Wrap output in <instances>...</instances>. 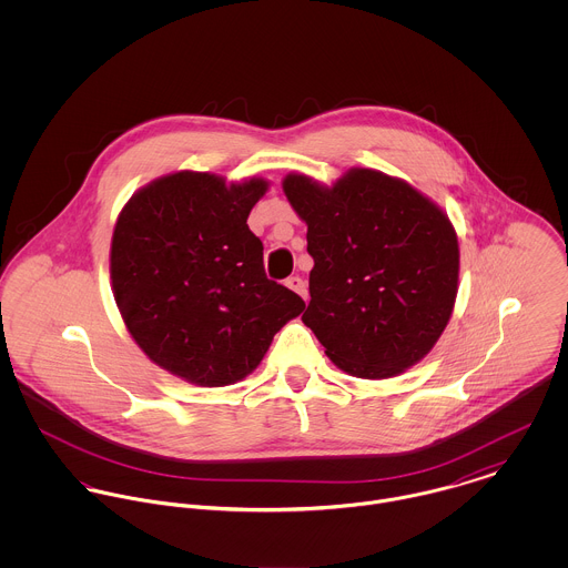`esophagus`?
Returning <instances> with one entry per match:
<instances>
[{"label":"esophagus","mask_w":568,"mask_h":568,"mask_svg":"<svg viewBox=\"0 0 568 568\" xmlns=\"http://www.w3.org/2000/svg\"><path fill=\"white\" fill-rule=\"evenodd\" d=\"M286 286L291 288V291H295L300 297H304V300H308V291H306V282L302 280V277H297V275H293V277H288L286 280Z\"/></svg>","instance_id":"obj_1"}]
</instances>
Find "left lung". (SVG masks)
Returning <instances> with one entry per match:
<instances>
[{
    "mask_svg": "<svg viewBox=\"0 0 568 568\" xmlns=\"http://www.w3.org/2000/svg\"><path fill=\"white\" fill-rule=\"evenodd\" d=\"M308 225L311 304L302 322L343 372L383 381L419 363L450 322L459 243L448 214L398 176L349 168L332 185L282 181Z\"/></svg>",
    "mask_w": 568,
    "mask_h": 568,
    "instance_id": "8db88e82",
    "label": "left lung"
}]
</instances>
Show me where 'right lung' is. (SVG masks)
<instances>
[{"instance_id":"add662e5","label":"right lung","mask_w":568,"mask_h":568,"mask_svg":"<svg viewBox=\"0 0 568 568\" xmlns=\"http://www.w3.org/2000/svg\"><path fill=\"white\" fill-rule=\"evenodd\" d=\"M268 181L179 170L140 187L111 239V291L140 349L199 387L246 378L304 300L264 273L248 230Z\"/></svg>"}]
</instances>
